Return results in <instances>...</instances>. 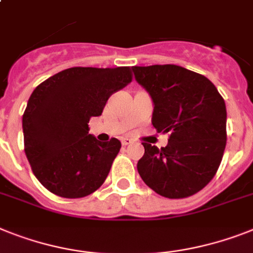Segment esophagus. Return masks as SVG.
Masks as SVG:
<instances>
[{"label": "esophagus", "mask_w": 253, "mask_h": 253, "mask_svg": "<svg viewBox=\"0 0 253 253\" xmlns=\"http://www.w3.org/2000/svg\"><path fill=\"white\" fill-rule=\"evenodd\" d=\"M129 143H131L130 138H128V137H124V138H122V145L123 146H128Z\"/></svg>", "instance_id": "obj_1"}]
</instances>
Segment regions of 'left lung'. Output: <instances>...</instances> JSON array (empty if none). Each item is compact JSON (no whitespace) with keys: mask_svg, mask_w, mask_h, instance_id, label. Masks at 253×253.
Returning <instances> with one entry per match:
<instances>
[{"mask_svg":"<svg viewBox=\"0 0 253 253\" xmlns=\"http://www.w3.org/2000/svg\"><path fill=\"white\" fill-rule=\"evenodd\" d=\"M154 103L151 123L169 133L158 149L143 142L137 169L143 182L169 199L194 195L216 174L226 146V106L206 76L176 64L131 67Z\"/></svg>","mask_w":253,"mask_h":253,"instance_id":"1","label":"left lung"}]
</instances>
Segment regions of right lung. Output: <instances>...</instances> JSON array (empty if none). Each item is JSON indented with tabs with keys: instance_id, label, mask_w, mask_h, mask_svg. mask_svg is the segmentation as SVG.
<instances>
[{
	"instance_id": "add662e5",
	"label": "right lung",
	"mask_w": 253,
	"mask_h": 253,
	"mask_svg": "<svg viewBox=\"0 0 253 253\" xmlns=\"http://www.w3.org/2000/svg\"><path fill=\"white\" fill-rule=\"evenodd\" d=\"M131 81L128 67H72L33 90L23 115L24 151L40 182L62 198H83L104 182L122 143L99 142L89 120Z\"/></svg>"
}]
</instances>
